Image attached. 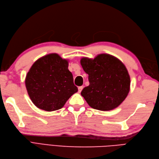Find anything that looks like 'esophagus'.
I'll return each mask as SVG.
<instances>
[{
    "label": "esophagus",
    "mask_w": 159,
    "mask_h": 159,
    "mask_svg": "<svg viewBox=\"0 0 159 159\" xmlns=\"http://www.w3.org/2000/svg\"><path fill=\"white\" fill-rule=\"evenodd\" d=\"M83 88H84V87L83 86H80V87L78 88V91H79V93H80L81 91H82V89H83Z\"/></svg>",
    "instance_id": "esophagus-1"
}]
</instances>
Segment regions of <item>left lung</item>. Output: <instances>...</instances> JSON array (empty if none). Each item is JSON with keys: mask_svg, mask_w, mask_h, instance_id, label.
<instances>
[{"mask_svg": "<svg viewBox=\"0 0 159 159\" xmlns=\"http://www.w3.org/2000/svg\"><path fill=\"white\" fill-rule=\"evenodd\" d=\"M80 63L89 82L81 95L91 107L112 110L125 99L131 81L126 67L118 58L101 54L94 59L82 57Z\"/></svg>", "mask_w": 159, "mask_h": 159, "instance_id": "1", "label": "left lung"}]
</instances>
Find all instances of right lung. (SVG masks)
I'll list each match as a JSON object with an SVG mask.
<instances>
[{"instance_id": "right-lung-1", "label": "right lung", "mask_w": 159, "mask_h": 159, "mask_svg": "<svg viewBox=\"0 0 159 159\" xmlns=\"http://www.w3.org/2000/svg\"><path fill=\"white\" fill-rule=\"evenodd\" d=\"M25 85L32 103L46 111L62 108L78 91L68 70V61L55 53L33 64L26 76Z\"/></svg>"}]
</instances>
